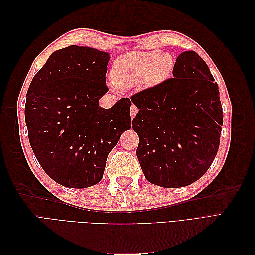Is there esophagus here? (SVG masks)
Returning a JSON list of instances; mask_svg holds the SVG:
<instances>
[{
	"label": "esophagus",
	"mask_w": 255,
	"mask_h": 255,
	"mask_svg": "<svg viewBox=\"0 0 255 255\" xmlns=\"http://www.w3.org/2000/svg\"><path fill=\"white\" fill-rule=\"evenodd\" d=\"M137 113H138L137 106L134 105V104H132V106H130V117H132V119H134V117H135Z\"/></svg>",
	"instance_id": "1"
}]
</instances>
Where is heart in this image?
<instances>
[{
	"instance_id": "obj_1",
	"label": "heart",
	"mask_w": 255,
	"mask_h": 255,
	"mask_svg": "<svg viewBox=\"0 0 255 255\" xmlns=\"http://www.w3.org/2000/svg\"><path fill=\"white\" fill-rule=\"evenodd\" d=\"M174 66L172 56L160 50L138 51L117 58L112 69V78L119 88H130L144 83L153 87L164 83Z\"/></svg>"
}]
</instances>
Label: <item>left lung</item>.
I'll use <instances>...</instances> for the list:
<instances>
[{"instance_id": "8db88e82", "label": "left lung", "mask_w": 255, "mask_h": 255, "mask_svg": "<svg viewBox=\"0 0 255 255\" xmlns=\"http://www.w3.org/2000/svg\"><path fill=\"white\" fill-rule=\"evenodd\" d=\"M173 78L130 100L138 107L133 129L145 179L165 188L188 186L211 167L217 154L222 106L217 83L195 51L181 53Z\"/></svg>"}]
</instances>
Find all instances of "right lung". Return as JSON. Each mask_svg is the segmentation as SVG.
<instances>
[{
    "label": "right lung",
    "mask_w": 255,
    "mask_h": 255,
    "mask_svg": "<svg viewBox=\"0 0 255 255\" xmlns=\"http://www.w3.org/2000/svg\"><path fill=\"white\" fill-rule=\"evenodd\" d=\"M110 53L70 45L51 54L26 94L25 122L33 152L44 172L69 188L102 180L106 159L130 129V100L99 105Z\"/></svg>",
    "instance_id": "add662e5"
}]
</instances>
